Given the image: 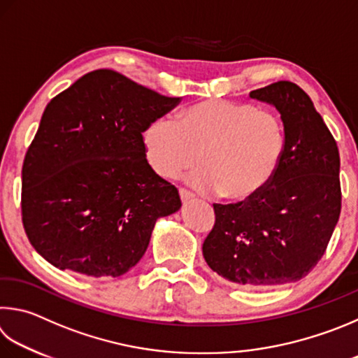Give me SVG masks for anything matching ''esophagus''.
Here are the masks:
<instances>
[{"label":"esophagus","instance_id":"esophagus-1","mask_svg":"<svg viewBox=\"0 0 358 358\" xmlns=\"http://www.w3.org/2000/svg\"><path fill=\"white\" fill-rule=\"evenodd\" d=\"M180 197H181V201H183V203H187V201H191V200H194V194L192 192H189L187 189H185V187H180Z\"/></svg>","mask_w":358,"mask_h":358}]
</instances>
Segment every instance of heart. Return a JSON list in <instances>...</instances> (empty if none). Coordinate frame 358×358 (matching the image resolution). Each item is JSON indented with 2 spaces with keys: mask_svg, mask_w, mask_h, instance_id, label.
<instances>
[{
  "mask_svg": "<svg viewBox=\"0 0 358 358\" xmlns=\"http://www.w3.org/2000/svg\"><path fill=\"white\" fill-rule=\"evenodd\" d=\"M147 159L164 178L196 167L189 183L229 200H249L262 192L280 166L287 136L275 113L249 103L205 100L186 108L178 122L153 120L144 133Z\"/></svg>",
  "mask_w": 358,
  "mask_h": 358,
  "instance_id": "b5f03b06",
  "label": "heart"
}]
</instances>
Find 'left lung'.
<instances>
[{
    "mask_svg": "<svg viewBox=\"0 0 358 358\" xmlns=\"http://www.w3.org/2000/svg\"><path fill=\"white\" fill-rule=\"evenodd\" d=\"M250 96L280 113L287 136L283 158L255 197L213 205L216 222L201 249L220 277L263 288L301 280L322 258L341 211L340 153L297 84L277 81Z\"/></svg>",
    "mask_w": 358,
    "mask_h": 358,
    "instance_id": "8db88e82",
    "label": "left lung"
}]
</instances>
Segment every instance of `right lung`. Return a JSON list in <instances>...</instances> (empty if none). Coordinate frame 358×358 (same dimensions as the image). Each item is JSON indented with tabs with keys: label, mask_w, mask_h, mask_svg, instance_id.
<instances>
[{
	"label": "right lung",
	"mask_w": 358,
	"mask_h": 358,
	"mask_svg": "<svg viewBox=\"0 0 358 358\" xmlns=\"http://www.w3.org/2000/svg\"><path fill=\"white\" fill-rule=\"evenodd\" d=\"M178 103L108 69L48 103L22 169L23 227L48 263L95 278L138 264L155 222L181 206L142 133Z\"/></svg>",
	"instance_id": "1"
}]
</instances>
